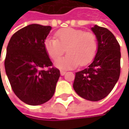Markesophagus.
<instances>
[{"instance_id": "obj_1", "label": "esophagus", "mask_w": 129, "mask_h": 129, "mask_svg": "<svg viewBox=\"0 0 129 129\" xmlns=\"http://www.w3.org/2000/svg\"><path fill=\"white\" fill-rule=\"evenodd\" d=\"M65 74H66V72H65V71H63V70L60 71V75H64Z\"/></svg>"}]
</instances>
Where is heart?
Segmentation results:
<instances>
[{
  "instance_id": "b5f03b06",
  "label": "heart",
  "mask_w": 129,
  "mask_h": 129,
  "mask_svg": "<svg viewBox=\"0 0 129 129\" xmlns=\"http://www.w3.org/2000/svg\"><path fill=\"white\" fill-rule=\"evenodd\" d=\"M55 38L45 41V49L48 56L56 60L64 53L68 55L56 61L55 66L60 69H71L86 66L92 60L98 50V40L92 32H85L74 28H64L56 32Z\"/></svg>"
}]
</instances>
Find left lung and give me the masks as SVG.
Listing matches in <instances>:
<instances>
[{
  "mask_svg": "<svg viewBox=\"0 0 129 129\" xmlns=\"http://www.w3.org/2000/svg\"><path fill=\"white\" fill-rule=\"evenodd\" d=\"M92 30L98 40V51L92 63L75 73L73 88L81 97L92 102L105 98L120 75V46L107 28L95 25Z\"/></svg>",
  "mask_w": 129,
  "mask_h": 129,
  "instance_id": "8db88e82",
  "label": "left lung"
}]
</instances>
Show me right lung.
Returning <instances> with one entry per match:
<instances>
[{
    "label": "right lung",
    "instance_id": "right-lung-1",
    "mask_svg": "<svg viewBox=\"0 0 129 129\" xmlns=\"http://www.w3.org/2000/svg\"><path fill=\"white\" fill-rule=\"evenodd\" d=\"M51 30L50 26L27 25L15 32L7 45L4 60L7 75L14 93L30 105L50 100L60 75L44 46Z\"/></svg>",
    "mask_w": 129,
    "mask_h": 129
}]
</instances>
